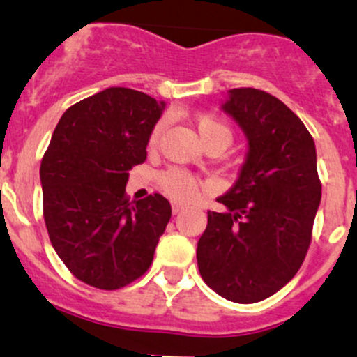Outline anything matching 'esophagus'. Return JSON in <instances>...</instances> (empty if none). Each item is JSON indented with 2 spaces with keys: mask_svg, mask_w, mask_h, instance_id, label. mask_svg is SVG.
I'll list each match as a JSON object with an SVG mask.
<instances>
[{
  "mask_svg": "<svg viewBox=\"0 0 357 357\" xmlns=\"http://www.w3.org/2000/svg\"><path fill=\"white\" fill-rule=\"evenodd\" d=\"M183 209H185V206H183V204H179V202H172V213L178 214V213H181Z\"/></svg>",
  "mask_w": 357,
  "mask_h": 357,
  "instance_id": "esophagus-1",
  "label": "esophagus"
}]
</instances>
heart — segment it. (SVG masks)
I'll return each instance as SVG.
<instances>
[{
	"label": "heart",
	"instance_id": "heart-1",
	"mask_svg": "<svg viewBox=\"0 0 357 357\" xmlns=\"http://www.w3.org/2000/svg\"><path fill=\"white\" fill-rule=\"evenodd\" d=\"M193 123H195L197 132H199L206 148L216 146L225 150L234 139L231 127L223 119L213 115V113H199V115L193 116ZM165 126H167L165 119L158 120L155 123V127L151 129L150 139H148L150 150L157 148ZM158 185H160L162 192L167 193L172 199L190 200L192 197H195L197 190H199V179L181 167H169L158 174Z\"/></svg>",
	"mask_w": 357,
	"mask_h": 357
}]
</instances>
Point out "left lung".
<instances>
[{
    "instance_id": "obj_1",
    "label": "left lung",
    "mask_w": 357,
    "mask_h": 357,
    "mask_svg": "<svg viewBox=\"0 0 357 357\" xmlns=\"http://www.w3.org/2000/svg\"><path fill=\"white\" fill-rule=\"evenodd\" d=\"M223 109L249 141L235 185L207 211L197 245L204 282L235 303L278 293L300 271L310 241L321 179L316 144L282 101L258 89H231Z\"/></svg>"
}]
</instances>
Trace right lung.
<instances>
[{
  "instance_id": "add662e5",
  "label": "right lung",
  "mask_w": 357,
  "mask_h": 357,
  "mask_svg": "<svg viewBox=\"0 0 357 357\" xmlns=\"http://www.w3.org/2000/svg\"><path fill=\"white\" fill-rule=\"evenodd\" d=\"M164 102L112 86L66 109L41 158L43 218L68 271L98 289H120L153 261L171 220L160 193L129 202V171L146 160Z\"/></svg>"
}]
</instances>
